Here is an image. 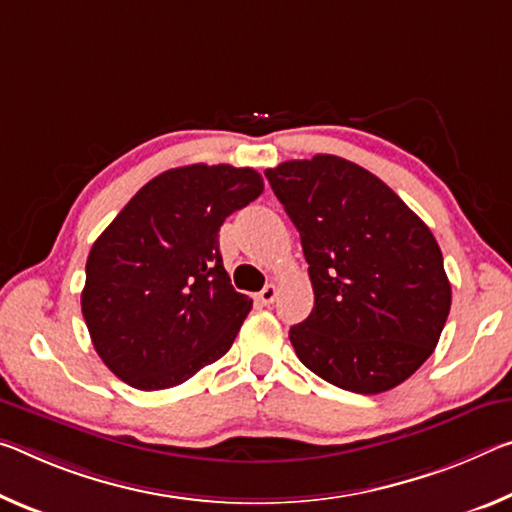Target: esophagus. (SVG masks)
I'll return each instance as SVG.
<instances>
[{
    "instance_id": "34e87169",
    "label": "esophagus",
    "mask_w": 512,
    "mask_h": 512,
    "mask_svg": "<svg viewBox=\"0 0 512 512\" xmlns=\"http://www.w3.org/2000/svg\"><path fill=\"white\" fill-rule=\"evenodd\" d=\"M275 298H278V287H275V285H266V287L257 294V300H259V303H262V305H273Z\"/></svg>"
}]
</instances>
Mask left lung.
I'll list each match as a JSON object with an SVG mask.
<instances>
[{
    "instance_id": "obj_1",
    "label": "left lung",
    "mask_w": 512,
    "mask_h": 512,
    "mask_svg": "<svg viewBox=\"0 0 512 512\" xmlns=\"http://www.w3.org/2000/svg\"><path fill=\"white\" fill-rule=\"evenodd\" d=\"M264 175L310 264L314 310L289 330L298 360L355 394L401 385L431 358L451 310L433 232L383 180L335 154Z\"/></svg>"
}]
</instances>
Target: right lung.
<instances>
[{
  "label": "right lung",
  "mask_w": 512,
  "mask_h": 512,
  "mask_svg": "<svg viewBox=\"0 0 512 512\" xmlns=\"http://www.w3.org/2000/svg\"><path fill=\"white\" fill-rule=\"evenodd\" d=\"M262 191L253 168H170L97 237L81 314L120 380L143 392L168 389L230 351L253 300L234 291L218 230Z\"/></svg>",
  "instance_id": "right-lung-1"
}]
</instances>
